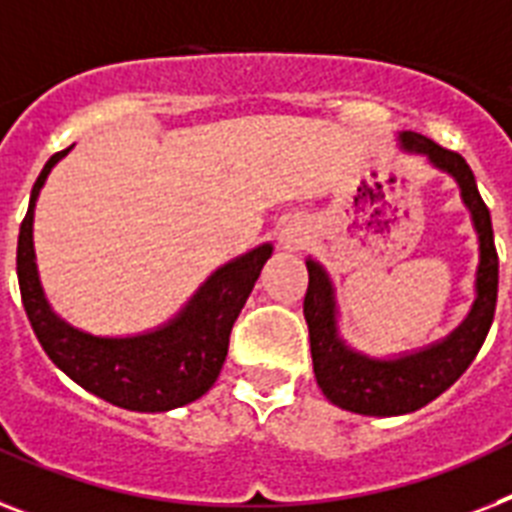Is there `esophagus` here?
<instances>
[{
    "instance_id": "1",
    "label": "esophagus",
    "mask_w": 512,
    "mask_h": 512,
    "mask_svg": "<svg viewBox=\"0 0 512 512\" xmlns=\"http://www.w3.org/2000/svg\"><path fill=\"white\" fill-rule=\"evenodd\" d=\"M308 240V230L306 225H301V222H287V225H282L280 230V246L285 248V251H298V248H303V243Z\"/></svg>"
}]
</instances>
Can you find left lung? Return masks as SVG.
Here are the masks:
<instances>
[{
    "label": "left lung",
    "instance_id": "1",
    "mask_svg": "<svg viewBox=\"0 0 512 512\" xmlns=\"http://www.w3.org/2000/svg\"><path fill=\"white\" fill-rule=\"evenodd\" d=\"M400 146L408 154H421L432 167L447 172L460 188V201L466 204L474 230L479 235V266H476V298L468 316L442 340L426 348L400 353L392 358L366 356L350 348L337 327V298L332 277L316 259H306L308 290L303 316L311 337L316 382L329 403L361 416H403L424 408L460 379L471 366L479 348L487 340L497 306V274L500 261L494 251L492 219L481 201L476 177L466 159L429 141L426 135L400 133Z\"/></svg>",
    "mask_w": 512,
    "mask_h": 512
}]
</instances>
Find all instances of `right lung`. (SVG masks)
Listing matches in <instances>:
<instances>
[{
  "label": "right lung",
  "mask_w": 512,
  "mask_h": 512,
  "mask_svg": "<svg viewBox=\"0 0 512 512\" xmlns=\"http://www.w3.org/2000/svg\"><path fill=\"white\" fill-rule=\"evenodd\" d=\"M70 149L59 151L44 164L20 225L18 282L28 322L54 366L96 398L138 413H162L193 403L217 382L227 358L232 324L246 306L266 259L272 256V243H261L211 272L162 327L128 337H101L73 327L46 301L33 251L38 193L54 164Z\"/></svg>",
  "instance_id": "right-lung-1"
}]
</instances>
